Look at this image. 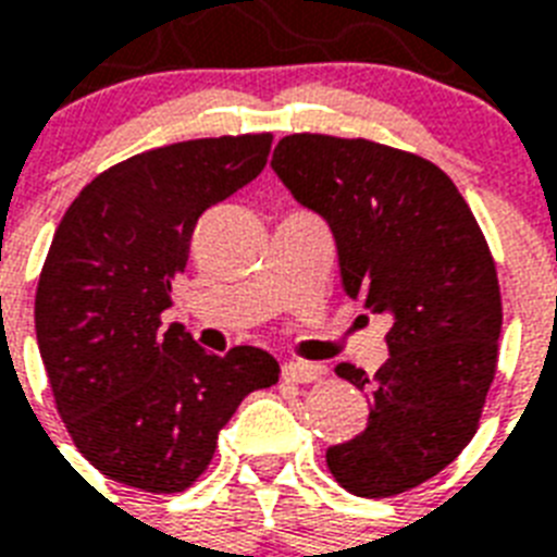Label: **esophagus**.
<instances>
[{
	"label": "esophagus",
	"instance_id": "obj_1",
	"mask_svg": "<svg viewBox=\"0 0 557 557\" xmlns=\"http://www.w3.org/2000/svg\"><path fill=\"white\" fill-rule=\"evenodd\" d=\"M326 375L321 364H309V361H288L283 364V379L295 381V384H309V381H321Z\"/></svg>",
	"mask_w": 557,
	"mask_h": 557
}]
</instances>
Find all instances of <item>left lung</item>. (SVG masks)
<instances>
[{"label": "left lung", "instance_id": "left-lung-1", "mask_svg": "<svg viewBox=\"0 0 557 557\" xmlns=\"http://www.w3.org/2000/svg\"><path fill=\"white\" fill-rule=\"evenodd\" d=\"M271 168L330 222L347 295L393 321L389 358L372 379L335 367L370 393V419L326 450V466L358 497L410 492L480 428L503 326L492 248L448 173L416 152L295 133L274 147Z\"/></svg>", "mask_w": 557, "mask_h": 557}]
</instances>
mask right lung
<instances>
[{"label": "right lung", "mask_w": 557, "mask_h": 557, "mask_svg": "<svg viewBox=\"0 0 557 557\" xmlns=\"http://www.w3.org/2000/svg\"><path fill=\"white\" fill-rule=\"evenodd\" d=\"M271 133L138 152L77 193L39 271L37 344L77 450L115 483L190 488L248 393L277 384L257 347L210 356L178 323L161 330L173 277L210 205L260 176Z\"/></svg>", "instance_id": "1"}]
</instances>
